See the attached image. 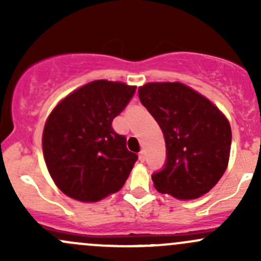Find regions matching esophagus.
I'll return each instance as SVG.
<instances>
[{
  "mask_svg": "<svg viewBox=\"0 0 261 261\" xmlns=\"http://www.w3.org/2000/svg\"><path fill=\"white\" fill-rule=\"evenodd\" d=\"M139 159H140L141 162H144V160H145V150H141V151L139 152Z\"/></svg>",
  "mask_w": 261,
  "mask_h": 261,
  "instance_id": "obj_1",
  "label": "esophagus"
}]
</instances>
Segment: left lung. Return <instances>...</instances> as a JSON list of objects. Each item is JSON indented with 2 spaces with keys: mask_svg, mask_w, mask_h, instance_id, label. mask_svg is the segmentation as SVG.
Instances as JSON below:
<instances>
[{
  "mask_svg": "<svg viewBox=\"0 0 261 261\" xmlns=\"http://www.w3.org/2000/svg\"><path fill=\"white\" fill-rule=\"evenodd\" d=\"M139 98L164 134L167 163L152 175L158 192L177 199L208 193L227 169L231 126L207 97L180 82H150Z\"/></svg>",
  "mask_w": 261,
  "mask_h": 261,
  "instance_id": "8db88e82",
  "label": "left lung"
}]
</instances>
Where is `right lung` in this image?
<instances>
[{
	"label": "right lung",
	"instance_id": "obj_1",
	"mask_svg": "<svg viewBox=\"0 0 261 261\" xmlns=\"http://www.w3.org/2000/svg\"><path fill=\"white\" fill-rule=\"evenodd\" d=\"M122 82H89L53 109L43 131V154L55 186L80 202H98L120 191L138 155L112 121L135 93Z\"/></svg>",
	"mask_w": 261,
	"mask_h": 261
}]
</instances>
